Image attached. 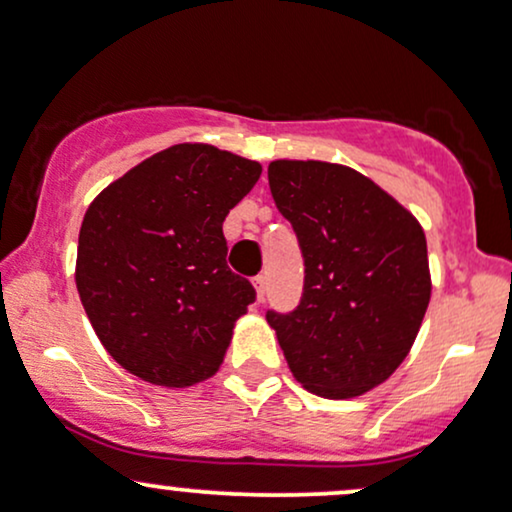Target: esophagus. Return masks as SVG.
Returning a JSON list of instances; mask_svg holds the SVG:
<instances>
[{"instance_id": "esophagus-1", "label": "esophagus", "mask_w": 512, "mask_h": 512, "mask_svg": "<svg viewBox=\"0 0 512 512\" xmlns=\"http://www.w3.org/2000/svg\"><path fill=\"white\" fill-rule=\"evenodd\" d=\"M251 282H254V289H256L258 301H263V296H266V275H256Z\"/></svg>"}]
</instances>
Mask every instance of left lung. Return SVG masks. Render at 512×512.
I'll return each instance as SVG.
<instances>
[{"label": "left lung", "mask_w": 512, "mask_h": 512, "mask_svg": "<svg viewBox=\"0 0 512 512\" xmlns=\"http://www.w3.org/2000/svg\"><path fill=\"white\" fill-rule=\"evenodd\" d=\"M275 206L304 254L292 313L268 311L287 365L313 394L351 399L403 363L430 306L427 239L415 216L349 166L280 159Z\"/></svg>", "instance_id": "8db88e82"}]
</instances>
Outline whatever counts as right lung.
I'll return each instance as SVG.
<instances>
[{"label":"right lung","mask_w":512,"mask_h":512,"mask_svg":"<svg viewBox=\"0 0 512 512\" xmlns=\"http://www.w3.org/2000/svg\"><path fill=\"white\" fill-rule=\"evenodd\" d=\"M261 170L211 144H175L87 208L75 285L99 342L132 375L180 389L218 372L256 299L227 268L223 220Z\"/></svg>","instance_id":"1"}]
</instances>
